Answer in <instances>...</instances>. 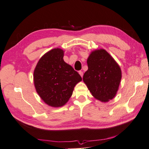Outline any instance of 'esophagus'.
<instances>
[{
    "instance_id": "34e87169",
    "label": "esophagus",
    "mask_w": 149,
    "mask_h": 149,
    "mask_svg": "<svg viewBox=\"0 0 149 149\" xmlns=\"http://www.w3.org/2000/svg\"><path fill=\"white\" fill-rule=\"evenodd\" d=\"M79 75H81V77H83V75H84V74H83V72H81V71H79Z\"/></svg>"
}]
</instances>
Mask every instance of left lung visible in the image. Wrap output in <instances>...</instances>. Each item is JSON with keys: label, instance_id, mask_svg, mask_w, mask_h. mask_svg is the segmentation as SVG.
<instances>
[{"label": "left lung", "instance_id": "8db88e82", "mask_svg": "<svg viewBox=\"0 0 149 149\" xmlns=\"http://www.w3.org/2000/svg\"><path fill=\"white\" fill-rule=\"evenodd\" d=\"M88 70L83 80L92 95L101 102H107L116 95L121 79L118 63L103 49L92 52L87 60Z\"/></svg>", "mask_w": 149, "mask_h": 149}]
</instances>
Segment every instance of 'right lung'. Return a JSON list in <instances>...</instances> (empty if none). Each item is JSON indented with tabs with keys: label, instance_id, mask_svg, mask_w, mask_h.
<instances>
[{
	"label": "right lung",
	"instance_id": "add662e5",
	"mask_svg": "<svg viewBox=\"0 0 149 149\" xmlns=\"http://www.w3.org/2000/svg\"><path fill=\"white\" fill-rule=\"evenodd\" d=\"M63 52L54 48L40 59L34 71V84L41 99L51 107L64 105L81 77L63 61Z\"/></svg>",
	"mask_w": 149,
	"mask_h": 149
}]
</instances>
